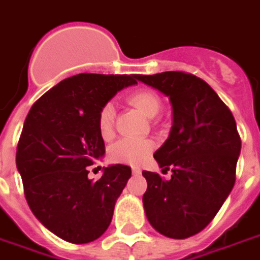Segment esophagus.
Returning <instances> with one entry per match:
<instances>
[{"instance_id":"esophagus-1","label":"esophagus","mask_w":260,"mask_h":260,"mask_svg":"<svg viewBox=\"0 0 260 260\" xmlns=\"http://www.w3.org/2000/svg\"><path fill=\"white\" fill-rule=\"evenodd\" d=\"M140 172H142V169H140L139 167H134V168H132V174L134 175H139Z\"/></svg>"}]
</instances>
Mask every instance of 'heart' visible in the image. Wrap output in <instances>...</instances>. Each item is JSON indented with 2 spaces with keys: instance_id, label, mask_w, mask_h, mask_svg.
I'll list each match as a JSON object with an SVG mask.
<instances>
[{
  "instance_id": "b5f03b06",
  "label": "heart",
  "mask_w": 260,
  "mask_h": 260,
  "mask_svg": "<svg viewBox=\"0 0 260 260\" xmlns=\"http://www.w3.org/2000/svg\"><path fill=\"white\" fill-rule=\"evenodd\" d=\"M129 105L149 118L158 114L162 107V101L154 91L139 89L128 96ZM115 109L113 103H105L98 114L99 134L105 140H110L114 136ZM154 149V143L147 139H121L111 146L109 158L113 162L125 165H139Z\"/></svg>"
}]
</instances>
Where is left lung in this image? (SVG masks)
Returning a JSON list of instances; mask_svg holds the SVG:
<instances>
[{
  "label": "left lung",
  "mask_w": 260,
  "mask_h": 260,
  "mask_svg": "<svg viewBox=\"0 0 260 260\" xmlns=\"http://www.w3.org/2000/svg\"><path fill=\"white\" fill-rule=\"evenodd\" d=\"M136 78L169 98L174 124L154 153L165 180L143 171V194L150 224L169 238H187L208 226L236 183L241 139L236 120L207 82L184 71H164Z\"/></svg>",
  "instance_id": "left-lung-1"
}]
</instances>
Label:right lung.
Instances as JSON below:
<instances>
[{
  "mask_svg": "<svg viewBox=\"0 0 260 260\" xmlns=\"http://www.w3.org/2000/svg\"><path fill=\"white\" fill-rule=\"evenodd\" d=\"M136 76L82 73L69 77L38 99L17 142L16 167L36 218L73 244L91 243L107 230L131 167L117 164L96 182L88 167L105 154L98 128L101 107Z\"/></svg>",
  "mask_w": 260,
  "mask_h": 260,
  "instance_id": "1",
  "label": "right lung"
}]
</instances>
